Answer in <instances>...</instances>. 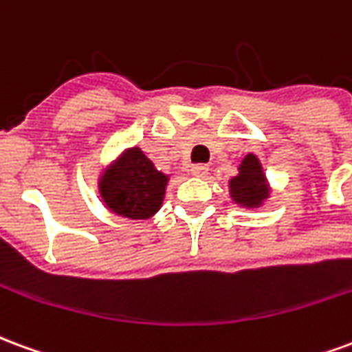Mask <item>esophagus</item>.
Segmentation results:
<instances>
[{
  "label": "esophagus",
  "mask_w": 352,
  "mask_h": 352,
  "mask_svg": "<svg viewBox=\"0 0 352 352\" xmlns=\"http://www.w3.org/2000/svg\"><path fill=\"white\" fill-rule=\"evenodd\" d=\"M191 174H193V176H199V178H202V176H206L208 174V166L206 165H193L191 166Z\"/></svg>",
  "instance_id": "obj_1"
}]
</instances>
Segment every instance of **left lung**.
<instances>
[{"label":"left lung","instance_id":"8db88e82","mask_svg":"<svg viewBox=\"0 0 352 352\" xmlns=\"http://www.w3.org/2000/svg\"><path fill=\"white\" fill-rule=\"evenodd\" d=\"M238 176L230 179V197L236 204L258 206L268 197V187L264 179L263 166L255 155H248L238 168Z\"/></svg>","mask_w":352,"mask_h":352}]
</instances>
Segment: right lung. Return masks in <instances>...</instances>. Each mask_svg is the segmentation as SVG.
I'll return each mask as SVG.
<instances>
[{
    "label": "right lung",
    "mask_w": 352,
    "mask_h": 352,
    "mask_svg": "<svg viewBox=\"0 0 352 352\" xmlns=\"http://www.w3.org/2000/svg\"><path fill=\"white\" fill-rule=\"evenodd\" d=\"M165 174L159 173L140 148L123 153L114 168L102 174V201L118 215L129 219H148L161 208L166 187Z\"/></svg>",
    "instance_id": "add662e5"
}]
</instances>
